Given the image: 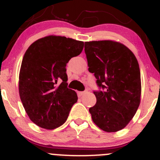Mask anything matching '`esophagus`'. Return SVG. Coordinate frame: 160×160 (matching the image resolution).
<instances>
[{
  "label": "esophagus",
  "mask_w": 160,
  "mask_h": 160,
  "mask_svg": "<svg viewBox=\"0 0 160 160\" xmlns=\"http://www.w3.org/2000/svg\"><path fill=\"white\" fill-rule=\"evenodd\" d=\"M85 93H86V92H78V95L79 97H81L82 95H83L84 94H85Z\"/></svg>",
  "instance_id": "34e87169"
}]
</instances>
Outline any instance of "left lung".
Segmentation results:
<instances>
[{"label":"left lung","mask_w":160,"mask_h":160,"mask_svg":"<svg viewBox=\"0 0 160 160\" xmlns=\"http://www.w3.org/2000/svg\"><path fill=\"white\" fill-rule=\"evenodd\" d=\"M89 71L102 90L94 91L96 104L89 108L93 122L107 132L126 126L141 102V73L136 57L113 40L85 42Z\"/></svg>","instance_id":"left-lung-1"}]
</instances>
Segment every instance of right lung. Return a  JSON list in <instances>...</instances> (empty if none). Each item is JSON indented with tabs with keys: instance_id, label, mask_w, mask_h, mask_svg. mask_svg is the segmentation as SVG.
I'll return each instance as SVG.
<instances>
[{
	"instance_id": "right-lung-1",
	"label": "right lung",
	"mask_w": 160,
	"mask_h": 160,
	"mask_svg": "<svg viewBox=\"0 0 160 160\" xmlns=\"http://www.w3.org/2000/svg\"><path fill=\"white\" fill-rule=\"evenodd\" d=\"M84 43L62 36H47L32 43L24 55L19 92L30 120L40 127L54 129L65 122L75 91L68 88L66 65L78 56Z\"/></svg>"
}]
</instances>
